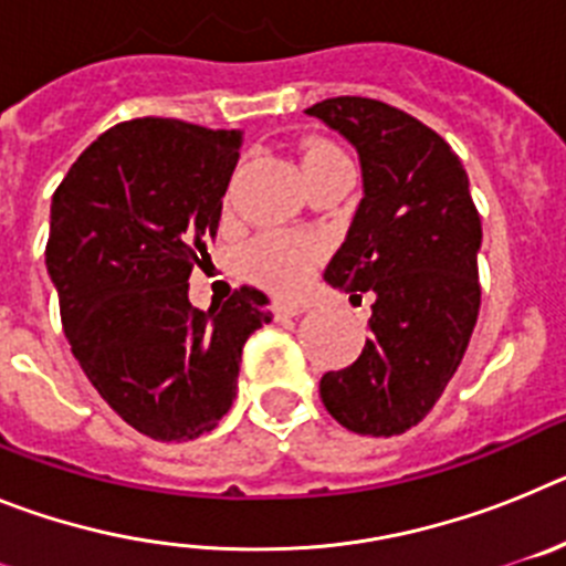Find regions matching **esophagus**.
Listing matches in <instances>:
<instances>
[{
    "mask_svg": "<svg viewBox=\"0 0 566 566\" xmlns=\"http://www.w3.org/2000/svg\"><path fill=\"white\" fill-rule=\"evenodd\" d=\"M306 308H308L306 303H289V300H277V303L272 306V312H274V317L283 319V317H297V314H303Z\"/></svg>",
    "mask_w": 566,
    "mask_h": 566,
    "instance_id": "esophagus-1",
    "label": "esophagus"
}]
</instances>
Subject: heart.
<instances>
[{"label":"heart","instance_id":"1","mask_svg":"<svg viewBox=\"0 0 566 566\" xmlns=\"http://www.w3.org/2000/svg\"><path fill=\"white\" fill-rule=\"evenodd\" d=\"M328 158H345L332 144H314L303 155V167ZM319 260V247L300 234H266L247 252V272L254 283L277 294H294L306 286Z\"/></svg>","mask_w":566,"mask_h":566}]
</instances>
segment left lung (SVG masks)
Returning <instances> with one entry per match:
<instances>
[{"mask_svg": "<svg viewBox=\"0 0 566 566\" xmlns=\"http://www.w3.org/2000/svg\"><path fill=\"white\" fill-rule=\"evenodd\" d=\"M363 167V201L326 269V283L374 294L357 363L319 379L326 411L363 437H397L422 422L451 382L476 326L482 221L468 172L442 135L363 96L306 109Z\"/></svg>", "mask_w": 566, "mask_h": 566, "instance_id": "obj_1", "label": "left lung"}]
</instances>
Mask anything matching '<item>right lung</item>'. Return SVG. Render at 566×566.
Returning <instances> with one entry per match:
<instances>
[{
  "label": "right lung",
  "instance_id": "1",
  "mask_svg": "<svg viewBox=\"0 0 566 566\" xmlns=\"http://www.w3.org/2000/svg\"><path fill=\"white\" fill-rule=\"evenodd\" d=\"M240 129L133 118L90 144L50 203L44 263L64 337L104 402L135 431L187 442L232 408L240 354L266 326V294L234 289L201 312L207 260L240 158Z\"/></svg>",
  "mask_w": 566,
  "mask_h": 566
}]
</instances>
